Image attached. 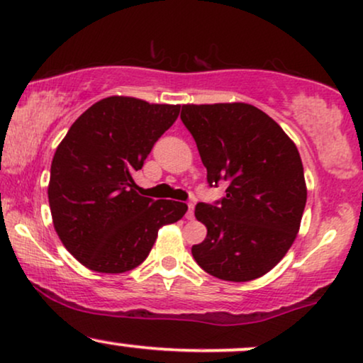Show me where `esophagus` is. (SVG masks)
<instances>
[{
    "instance_id": "obj_1",
    "label": "esophagus",
    "mask_w": 363,
    "mask_h": 363,
    "mask_svg": "<svg viewBox=\"0 0 363 363\" xmlns=\"http://www.w3.org/2000/svg\"><path fill=\"white\" fill-rule=\"evenodd\" d=\"M186 218H187V220H193V218H194V203H187Z\"/></svg>"
}]
</instances>
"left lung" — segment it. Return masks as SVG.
<instances>
[{
    "label": "left lung",
    "mask_w": 363,
    "mask_h": 363,
    "mask_svg": "<svg viewBox=\"0 0 363 363\" xmlns=\"http://www.w3.org/2000/svg\"><path fill=\"white\" fill-rule=\"evenodd\" d=\"M181 120L198 145L208 184L226 182L223 198L196 204L208 235L191 250L194 260L223 281L262 277L291 248L306 206L298 148L252 104H184Z\"/></svg>",
    "instance_id": "1"
}]
</instances>
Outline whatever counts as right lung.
<instances>
[{
  "label": "right lung",
  "instance_id": "right-lung-1",
  "mask_svg": "<svg viewBox=\"0 0 363 363\" xmlns=\"http://www.w3.org/2000/svg\"><path fill=\"white\" fill-rule=\"evenodd\" d=\"M179 104L111 96L74 121L50 167L49 204L64 247L87 269L121 274L142 264L159 228L186 215L181 201L140 196L135 170L177 120Z\"/></svg>",
  "mask_w": 363,
  "mask_h": 363
}]
</instances>
